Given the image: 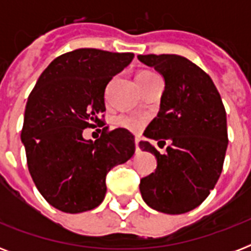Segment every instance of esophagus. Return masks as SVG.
<instances>
[{
	"mask_svg": "<svg viewBox=\"0 0 251 251\" xmlns=\"http://www.w3.org/2000/svg\"><path fill=\"white\" fill-rule=\"evenodd\" d=\"M138 138H135V153H141V149H139V146H138Z\"/></svg>",
	"mask_w": 251,
	"mask_h": 251,
	"instance_id": "1",
	"label": "esophagus"
}]
</instances>
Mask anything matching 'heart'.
Segmentation results:
<instances>
[{"label":"heart","mask_w":251,"mask_h":251,"mask_svg":"<svg viewBox=\"0 0 251 251\" xmlns=\"http://www.w3.org/2000/svg\"><path fill=\"white\" fill-rule=\"evenodd\" d=\"M151 75H155V74L151 72H142L138 74L137 78H146V76ZM117 124L121 127H125V129L131 130V131H137L145 124V120L141 117H135V116H122V117L117 118Z\"/></svg>","instance_id":"1"}]
</instances>
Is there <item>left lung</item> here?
<instances>
[{"instance_id": "obj_1", "label": "left lung", "mask_w": 251, "mask_h": 251, "mask_svg": "<svg viewBox=\"0 0 251 251\" xmlns=\"http://www.w3.org/2000/svg\"><path fill=\"white\" fill-rule=\"evenodd\" d=\"M138 60L165 82L160 110L145 137L171 143L161 155L150 142H139V149L157 161L155 172L141 179L139 190L153 210L185 214L208 197L222 175L228 147L226 108L210 75L185 57L141 54Z\"/></svg>"}]
</instances>
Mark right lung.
<instances>
[{"mask_svg": "<svg viewBox=\"0 0 251 251\" xmlns=\"http://www.w3.org/2000/svg\"><path fill=\"white\" fill-rule=\"evenodd\" d=\"M133 53L80 48L57 57L39 76L25 104L22 143L29 175L57 210L79 214L105 197L106 173L134 155V135L114 129L99 139L83 130L101 124L105 87L133 61Z\"/></svg>", "mask_w": 251, "mask_h": 251, "instance_id": "right-lung-1", "label": "right lung"}]
</instances>
